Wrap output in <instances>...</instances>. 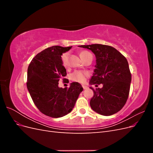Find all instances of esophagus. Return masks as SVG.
I'll return each mask as SVG.
<instances>
[{"mask_svg":"<svg viewBox=\"0 0 153 153\" xmlns=\"http://www.w3.org/2000/svg\"><path fill=\"white\" fill-rule=\"evenodd\" d=\"M82 87H83V89H86L87 88V86L84 85H82Z\"/></svg>","mask_w":153,"mask_h":153,"instance_id":"34e87169","label":"esophagus"}]
</instances>
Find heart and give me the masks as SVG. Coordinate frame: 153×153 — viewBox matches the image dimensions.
<instances>
[{
  "label": "heart",
  "mask_w": 153,
  "mask_h": 153,
  "mask_svg": "<svg viewBox=\"0 0 153 153\" xmlns=\"http://www.w3.org/2000/svg\"><path fill=\"white\" fill-rule=\"evenodd\" d=\"M80 56L83 61H84L89 56H91L92 54L86 50H82L80 52ZM69 61V53L65 52L61 55L62 64L64 67H67L68 65ZM88 76V74L86 72L82 71H75L70 75V79L73 81L83 84L85 82L86 77Z\"/></svg>",
  "instance_id": "1"
}]
</instances>
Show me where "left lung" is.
Here are the masks:
<instances>
[{"label":"left lung","instance_id":"8db88e82","mask_svg":"<svg viewBox=\"0 0 153 153\" xmlns=\"http://www.w3.org/2000/svg\"><path fill=\"white\" fill-rule=\"evenodd\" d=\"M95 54L96 65L91 85L103 84L101 89L90 87L94 95L90 101L92 109L103 115H111L121 110L128 98L131 74L123 54L108 45H80Z\"/></svg>","mask_w":153,"mask_h":153}]
</instances>
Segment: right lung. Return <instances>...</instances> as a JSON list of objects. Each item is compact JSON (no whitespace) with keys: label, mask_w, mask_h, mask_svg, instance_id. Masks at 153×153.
<instances>
[{"label":"right lung","mask_w":153,"mask_h":153,"mask_svg":"<svg viewBox=\"0 0 153 153\" xmlns=\"http://www.w3.org/2000/svg\"><path fill=\"white\" fill-rule=\"evenodd\" d=\"M71 47L53 46L38 53L32 59L27 69V87L34 103L41 113L57 118L73 110L82 85L71 83L69 87L60 88L59 81L65 80L67 73L61 61L62 53Z\"/></svg>","instance_id":"obj_1"}]
</instances>
